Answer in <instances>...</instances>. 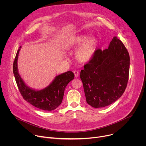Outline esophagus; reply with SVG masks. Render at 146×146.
<instances>
[{"instance_id":"esophagus-1","label":"esophagus","mask_w":146,"mask_h":146,"mask_svg":"<svg viewBox=\"0 0 146 146\" xmlns=\"http://www.w3.org/2000/svg\"><path fill=\"white\" fill-rule=\"evenodd\" d=\"M73 73H74V76H75V77H77L78 76V75H79V73H78L77 70H74V71L73 72Z\"/></svg>"}]
</instances>
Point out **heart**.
Masks as SVG:
<instances>
[{
    "label": "heart",
    "instance_id": "b5f03b06",
    "mask_svg": "<svg viewBox=\"0 0 146 146\" xmlns=\"http://www.w3.org/2000/svg\"><path fill=\"white\" fill-rule=\"evenodd\" d=\"M98 46V41L95 37H88L85 35L74 36L69 40L66 43L68 48H76L75 52L76 60L81 63H86L94 56Z\"/></svg>",
    "mask_w": 146,
    "mask_h": 146
}]
</instances>
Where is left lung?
Returning <instances> with one entry per match:
<instances>
[{"instance_id":"left-lung-1","label":"left lung","mask_w":146,"mask_h":146,"mask_svg":"<svg viewBox=\"0 0 146 146\" xmlns=\"http://www.w3.org/2000/svg\"><path fill=\"white\" fill-rule=\"evenodd\" d=\"M130 58L122 41L114 37L108 49H98L81 70L87 103L95 108L108 106L123 94L129 78Z\"/></svg>"}]
</instances>
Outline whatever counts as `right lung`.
<instances>
[{
    "label": "right lung",
    "instance_id": "add662e5",
    "mask_svg": "<svg viewBox=\"0 0 146 146\" xmlns=\"http://www.w3.org/2000/svg\"><path fill=\"white\" fill-rule=\"evenodd\" d=\"M21 47L17 51L13 64V73L21 94L26 101L39 109L46 111L55 110L61 104L65 89L74 78V73L68 71L59 74L45 88L33 90L26 85L18 73L17 61Z\"/></svg>",
    "mask_w": 146,
    "mask_h": 146
}]
</instances>
